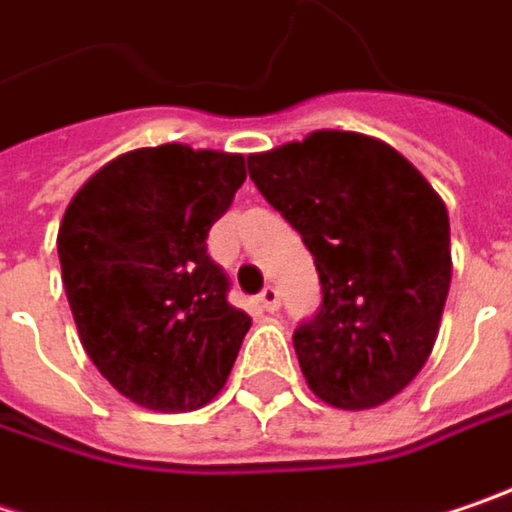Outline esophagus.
Listing matches in <instances>:
<instances>
[{
  "instance_id": "34e87169",
  "label": "esophagus",
  "mask_w": 512,
  "mask_h": 512,
  "mask_svg": "<svg viewBox=\"0 0 512 512\" xmlns=\"http://www.w3.org/2000/svg\"><path fill=\"white\" fill-rule=\"evenodd\" d=\"M257 304H260L266 313H278V307H281V295H278V289H275V286H266V289L257 295Z\"/></svg>"
}]
</instances>
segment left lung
Returning <instances> with one entry per match:
<instances>
[{
    "mask_svg": "<svg viewBox=\"0 0 512 512\" xmlns=\"http://www.w3.org/2000/svg\"><path fill=\"white\" fill-rule=\"evenodd\" d=\"M249 176L316 260L321 307L292 333L307 385L345 411L391 400L426 365L449 295L443 199L394 147L342 130L255 153Z\"/></svg>",
    "mask_w": 512,
    "mask_h": 512,
    "instance_id": "1",
    "label": "left lung"
}]
</instances>
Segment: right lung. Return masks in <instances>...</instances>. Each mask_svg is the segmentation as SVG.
<instances>
[{
	"instance_id": "obj_1",
	"label": "right lung",
	"mask_w": 512,
	"mask_h": 512,
	"mask_svg": "<svg viewBox=\"0 0 512 512\" xmlns=\"http://www.w3.org/2000/svg\"><path fill=\"white\" fill-rule=\"evenodd\" d=\"M246 182L237 153L162 144L104 165L57 231L83 350L153 411H194L226 385L252 318L228 304L208 231Z\"/></svg>"
}]
</instances>
